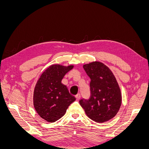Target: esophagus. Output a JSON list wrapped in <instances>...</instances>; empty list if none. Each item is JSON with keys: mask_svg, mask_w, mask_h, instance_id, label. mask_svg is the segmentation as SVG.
<instances>
[{"mask_svg": "<svg viewBox=\"0 0 149 149\" xmlns=\"http://www.w3.org/2000/svg\"><path fill=\"white\" fill-rule=\"evenodd\" d=\"M75 97H76V100H80V98H81L80 94H76V95L75 96Z\"/></svg>", "mask_w": 149, "mask_h": 149, "instance_id": "esophagus-1", "label": "esophagus"}]
</instances>
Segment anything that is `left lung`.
I'll return each mask as SVG.
<instances>
[{
	"label": "left lung",
	"mask_w": 149,
	"mask_h": 149,
	"mask_svg": "<svg viewBox=\"0 0 149 149\" xmlns=\"http://www.w3.org/2000/svg\"><path fill=\"white\" fill-rule=\"evenodd\" d=\"M91 79L90 97L82 99L80 105L89 118L102 123L113 118L121 105V93L118 82L109 68L101 62H93L83 66Z\"/></svg>",
	"instance_id": "1"
}]
</instances>
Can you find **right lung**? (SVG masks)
I'll use <instances>...</instances> for the list:
<instances>
[{
  "mask_svg": "<svg viewBox=\"0 0 149 149\" xmlns=\"http://www.w3.org/2000/svg\"><path fill=\"white\" fill-rule=\"evenodd\" d=\"M73 68L59 65L49 66L35 86V109L42 118L49 123H54L63 116L68 106L76 100L66 86L61 83L65 75Z\"/></svg>",
  "mask_w": 149,
  "mask_h": 149,
  "instance_id": "add662e5",
  "label": "right lung"
}]
</instances>
